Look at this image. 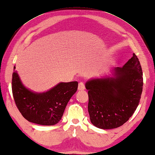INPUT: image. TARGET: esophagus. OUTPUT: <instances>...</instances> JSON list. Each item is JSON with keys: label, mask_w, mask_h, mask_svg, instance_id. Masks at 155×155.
<instances>
[{"label": "esophagus", "mask_w": 155, "mask_h": 155, "mask_svg": "<svg viewBox=\"0 0 155 155\" xmlns=\"http://www.w3.org/2000/svg\"><path fill=\"white\" fill-rule=\"evenodd\" d=\"M85 85H84V83L81 82L78 83V91H83V90L85 89Z\"/></svg>", "instance_id": "obj_1"}]
</instances>
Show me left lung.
I'll use <instances>...</instances> for the list:
<instances>
[{
	"mask_svg": "<svg viewBox=\"0 0 155 155\" xmlns=\"http://www.w3.org/2000/svg\"><path fill=\"white\" fill-rule=\"evenodd\" d=\"M110 76L91 78L85 83L90 120L103 129L117 128L127 121L142 92V67L135 53L122 68H114Z\"/></svg>",
	"mask_w": 155,
	"mask_h": 155,
	"instance_id": "obj_1",
	"label": "left lung"
}]
</instances>
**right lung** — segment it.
Masks as SVG:
<instances>
[{
    "label": "right lung",
    "instance_id": "obj_1",
    "mask_svg": "<svg viewBox=\"0 0 155 155\" xmlns=\"http://www.w3.org/2000/svg\"><path fill=\"white\" fill-rule=\"evenodd\" d=\"M13 69V95L22 116L36 124H57L62 117L70 99L77 91V81L60 83L46 92H34L23 85L15 66Z\"/></svg>",
    "mask_w": 155,
    "mask_h": 155
}]
</instances>
